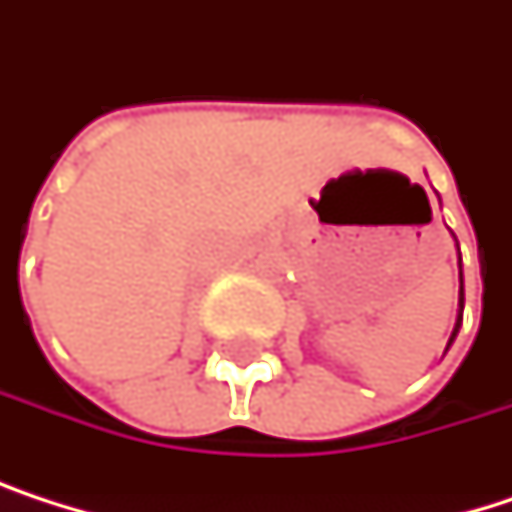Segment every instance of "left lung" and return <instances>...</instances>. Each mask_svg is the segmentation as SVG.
Wrapping results in <instances>:
<instances>
[{
    "mask_svg": "<svg viewBox=\"0 0 512 512\" xmlns=\"http://www.w3.org/2000/svg\"><path fill=\"white\" fill-rule=\"evenodd\" d=\"M456 238V235H453ZM456 247H459V241H456ZM462 310H465V280H462V253H459V316H456V329H453V335H450V344L456 341V335H459V326H462ZM446 344V347H450Z\"/></svg>",
    "mask_w": 512,
    "mask_h": 512,
    "instance_id": "left-lung-1",
    "label": "left lung"
}]
</instances>
